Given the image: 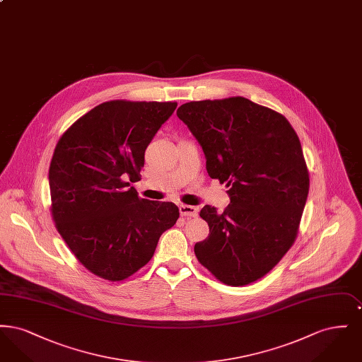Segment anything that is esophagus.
Instances as JSON below:
<instances>
[{"label":"esophagus","mask_w":362,"mask_h":362,"mask_svg":"<svg viewBox=\"0 0 362 362\" xmlns=\"http://www.w3.org/2000/svg\"><path fill=\"white\" fill-rule=\"evenodd\" d=\"M179 211L183 217H197L198 211L197 207L191 206V205H180L179 206Z\"/></svg>","instance_id":"obj_1"}]
</instances>
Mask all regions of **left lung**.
I'll return each mask as SVG.
<instances>
[{
	"instance_id": "1",
	"label": "left lung",
	"mask_w": 362,
	"mask_h": 362,
	"mask_svg": "<svg viewBox=\"0 0 362 362\" xmlns=\"http://www.w3.org/2000/svg\"><path fill=\"white\" fill-rule=\"evenodd\" d=\"M176 115L201 144L210 177L225 183L223 213L205 205L209 236L195 257L218 281L244 286L266 276L297 238L310 173L292 124L245 98L182 104Z\"/></svg>"
}]
</instances>
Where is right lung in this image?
<instances>
[{
    "mask_svg": "<svg viewBox=\"0 0 362 362\" xmlns=\"http://www.w3.org/2000/svg\"><path fill=\"white\" fill-rule=\"evenodd\" d=\"M176 102L110 100L92 108L59 138L49 183L55 228L92 274L123 281L155 254L179 218L173 202L138 197L145 149Z\"/></svg>",
    "mask_w": 362,
    "mask_h": 362,
    "instance_id": "right-lung-1",
    "label": "right lung"
}]
</instances>
